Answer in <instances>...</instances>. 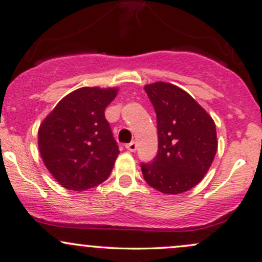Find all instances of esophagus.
Returning a JSON list of instances; mask_svg holds the SVG:
<instances>
[{
    "label": "esophagus",
    "mask_w": 262,
    "mask_h": 262,
    "mask_svg": "<svg viewBox=\"0 0 262 262\" xmlns=\"http://www.w3.org/2000/svg\"><path fill=\"white\" fill-rule=\"evenodd\" d=\"M125 148H126V149H127L128 151H135V150H136V148H137L136 142H134V141L130 142V143H128V144H126Z\"/></svg>",
    "instance_id": "34e87169"
}]
</instances>
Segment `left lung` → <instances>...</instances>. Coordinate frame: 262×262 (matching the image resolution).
Listing matches in <instances>:
<instances>
[{"instance_id":"obj_1","label":"left lung","mask_w":262,"mask_h":262,"mask_svg":"<svg viewBox=\"0 0 262 262\" xmlns=\"http://www.w3.org/2000/svg\"><path fill=\"white\" fill-rule=\"evenodd\" d=\"M157 114L158 154L141 164L146 182L165 194L198 185L211 166L217 137L212 118L182 89L167 82L144 86Z\"/></svg>"}]
</instances>
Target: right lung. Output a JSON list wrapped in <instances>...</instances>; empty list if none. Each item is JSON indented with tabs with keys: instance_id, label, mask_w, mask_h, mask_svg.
Wrapping results in <instances>:
<instances>
[{
	"instance_id": "obj_1",
	"label": "right lung",
	"mask_w": 262,
	"mask_h": 262,
	"mask_svg": "<svg viewBox=\"0 0 262 262\" xmlns=\"http://www.w3.org/2000/svg\"><path fill=\"white\" fill-rule=\"evenodd\" d=\"M118 89L81 87L64 97L38 128L45 166L59 185L86 190L111 175L119 147L104 111Z\"/></svg>"
}]
</instances>
